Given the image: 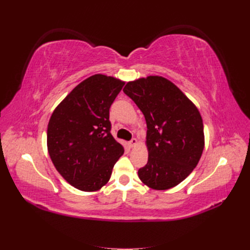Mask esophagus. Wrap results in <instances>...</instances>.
Here are the masks:
<instances>
[{
	"mask_svg": "<svg viewBox=\"0 0 250 250\" xmlns=\"http://www.w3.org/2000/svg\"><path fill=\"white\" fill-rule=\"evenodd\" d=\"M139 144V142H138V140L137 139H132L130 142H129V146L130 147H135Z\"/></svg>",
	"mask_w": 250,
	"mask_h": 250,
	"instance_id": "34e87169",
	"label": "esophagus"
}]
</instances>
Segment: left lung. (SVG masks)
<instances>
[{"instance_id": "left-lung-1", "label": "left lung", "mask_w": 250, "mask_h": 250, "mask_svg": "<svg viewBox=\"0 0 250 250\" xmlns=\"http://www.w3.org/2000/svg\"><path fill=\"white\" fill-rule=\"evenodd\" d=\"M123 92L138 105L147 124L148 163L139 170L142 183L156 191L179 185L203 152L198 108L173 82L156 75L127 82Z\"/></svg>"}]
</instances>
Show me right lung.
I'll return each instance as SVG.
<instances>
[{
    "mask_svg": "<svg viewBox=\"0 0 250 250\" xmlns=\"http://www.w3.org/2000/svg\"><path fill=\"white\" fill-rule=\"evenodd\" d=\"M125 81L96 74L80 82L53 111L47 130L51 161L67 183L83 192L108 183L124 147L110 133L109 107Z\"/></svg>",
    "mask_w": 250,
    "mask_h": 250,
    "instance_id": "1",
    "label": "right lung"
}]
</instances>
